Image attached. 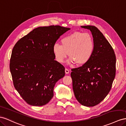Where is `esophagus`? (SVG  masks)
<instances>
[{
	"instance_id": "1",
	"label": "esophagus",
	"mask_w": 126,
	"mask_h": 126,
	"mask_svg": "<svg viewBox=\"0 0 126 126\" xmlns=\"http://www.w3.org/2000/svg\"><path fill=\"white\" fill-rule=\"evenodd\" d=\"M65 73H66V74H69V69H68L67 68H66V69H65Z\"/></svg>"
}]
</instances>
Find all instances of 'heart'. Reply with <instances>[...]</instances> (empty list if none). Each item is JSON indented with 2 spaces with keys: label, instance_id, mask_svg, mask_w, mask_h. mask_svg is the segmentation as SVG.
<instances>
[{
  "label": "heart",
  "instance_id": "obj_1",
  "mask_svg": "<svg viewBox=\"0 0 126 126\" xmlns=\"http://www.w3.org/2000/svg\"><path fill=\"white\" fill-rule=\"evenodd\" d=\"M60 43L61 45L56 43L52 47L55 59L59 63H63L68 53L70 63L82 65L89 62L94 53V39L88 33L74 32L64 36Z\"/></svg>",
  "mask_w": 126,
  "mask_h": 126
}]
</instances>
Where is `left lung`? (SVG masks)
Instances as JSON below:
<instances>
[{"mask_svg":"<svg viewBox=\"0 0 126 126\" xmlns=\"http://www.w3.org/2000/svg\"><path fill=\"white\" fill-rule=\"evenodd\" d=\"M90 30L95 41L94 53L86 63L71 69L73 88L77 100L86 107H94L107 96L116 72L114 50L103 34L94 26H81Z\"/></svg>","mask_w":126,"mask_h":126,"instance_id":"1","label":"left lung"}]
</instances>
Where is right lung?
<instances>
[{
	"label": "right lung",
	"instance_id": "obj_1",
	"mask_svg": "<svg viewBox=\"0 0 126 126\" xmlns=\"http://www.w3.org/2000/svg\"><path fill=\"white\" fill-rule=\"evenodd\" d=\"M69 30L59 25L39 27L14 47L9 63L13 84L28 104L42 106L53 97L54 86L64 76L65 68L55 60L52 47Z\"/></svg>",
	"mask_w": 126,
	"mask_h": 126
}]
</instances>
